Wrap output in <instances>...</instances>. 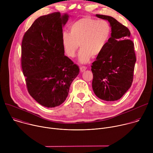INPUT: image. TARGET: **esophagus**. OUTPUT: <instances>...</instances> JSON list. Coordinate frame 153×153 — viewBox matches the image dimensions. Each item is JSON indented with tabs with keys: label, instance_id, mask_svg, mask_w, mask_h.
I'll return each instance as SVG.
<instances>
[{
	"label": "esophagus",
	"instance_id": "34e87169",
	"mask_svg": "<svg viewBox=\"0 0 153 153\" xmlns=\"http://www.w3.org/2000/svg\"><path fill=\"white\" fill-rule=\"evenodd\" d=\"M86 69H87V68L85 67H83V66L80 67V72H82V73L83 72V71H85Z\"/></svg>",
	"mask_w": 153,
	"mask_h": 153
}]
</instances>
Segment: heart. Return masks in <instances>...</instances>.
<instances>
[{
	"instance_id": "1",
	"label": "heart",
	"mask_w": 153,
	"mask_h": 153,
	"mask_svg": "<svg viewBox=\"0 0 153 153\" xmlns=\"http://www.w3.org/2000/svg\"><path fill=\"white\" fill-rule=\"evenodd\" d=\"M111 34V27L107 21L90 17L81 18L71 25L70 33H62L63 51L68 57L73 58L79 45L81 49L79 60L82 63H88L92 56H97L102 53Z\"/></svg>"
}]
</instances>
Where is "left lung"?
<instances>
[{
    "label": "left lung",
    "mask_w": 153,
    "mask_h": 153,
    "mask_svg": "<svg viewBox=\"0 0 153 153\" xmlns=\"http://www.w3.org/2000/svg\"><path fill=\"white\" fill-rule=\"evenodd\" d=\"M108 20L111 27V37L102 53L92 63L93 90L105 101L120 99L131 86L136 54L134 43L129 39L130 31L114 17L96 14Z\"/></svg>",
    "instance_id": "1"
}]
</instances>
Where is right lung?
Masks as SVG:
<instances>
[{"label": "right lung", "instance_id": "obj_1", "mask_svg": "<svg viewBox=\"0 0 153 153\" xmlns=\"http://www.w3.org/2000/svg\"><path fill=\"white\" fill-rule=\"evenodd\" d=\"M67 13L56 12L37 18L22 42V68L30 96L47 108L59 106L68 96L79 73L76 64L65 56L62 28Z\"/></svg>", "mask_w": 153, "mask_h": 153}]
</instances>
